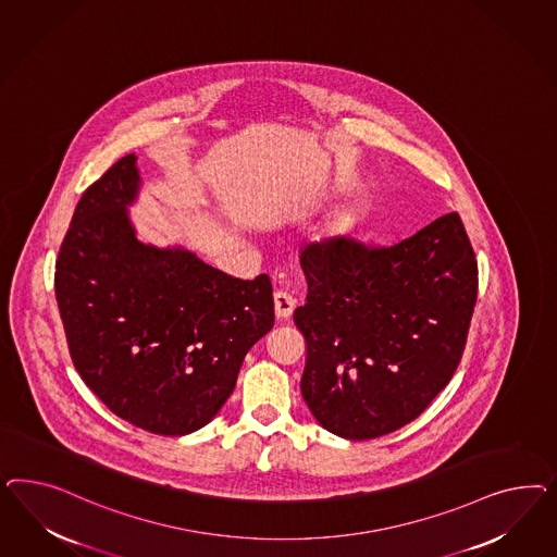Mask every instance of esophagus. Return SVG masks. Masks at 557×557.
<instances>
[{
	"label": "esophagus",
	"instance_id": "obj_1",
	"mask_svg": "<svg viewBox=\"0 0 557 557\" xmlns=\"http://www.w3.org/2000/svg\"><path fill=\"white\" fill-rule=\"evenodd\" d=\"M273 304H275V317L280 319V321H286L292 317V312H294V308H296V298L292 296V294H287V292H275V296H273Z\"/></svg>",
	"mask_w": 557,
	"mask_h": 557
}]
</instances>
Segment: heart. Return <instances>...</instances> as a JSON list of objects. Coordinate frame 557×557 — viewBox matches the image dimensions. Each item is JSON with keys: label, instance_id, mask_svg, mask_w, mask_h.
<instances>
[{"label": "heart", "instance_id": "heart-1", "mask_svg": "<svg viewBox=\"0 0 557 557\" xmlns=\"http://www.w3.org/2000/svg\"><path fill=\"white\" fill-rule=\"evenodd\" d=\"M347 214L345 212H341L337 216V231H345L347 226H349V219H345Z\"/></svg>", "mask_w": 557, "mask_h": 557}]
</instances>
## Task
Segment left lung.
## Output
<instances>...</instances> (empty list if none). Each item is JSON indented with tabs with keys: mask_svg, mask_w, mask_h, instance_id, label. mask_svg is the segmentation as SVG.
I'll return each instance as SVG.
<instances>
[{
	"mask_svg": "<svg viewBox=\"0 0 557 557\" xmlns=\"http://www.w3.org/2000/svg\"><path fill=\"white\" fill-rule=\"evenodd\" d=\"M306 304L304 403L333 435L382 437L445 388L466 347L478 265L456 212L417 235L366 249L329 238L300 253Z\"/></svg>",
	"mask_w": 557,
	"mask_h": 557,
	"instance_id": "1",
	"label": "left lung"
}]
</instances>
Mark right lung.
<instances>
[{
  "mask_svg": "<svg viewBox=\"0 0 557 557\" xmlns=\"http://www.w3.org/2000/svg\"><path fill=\"white\" fill-rule=\"evenodd\" d=\"M136 154L85 189L63 240L54 294L85 386L122 421L187 435L235 389L245 355L273 326L268 275L245 282L182 245L136 235Z\"/></svg>",
  "mask_w": 557,
  "mask_h": 557,
  "instance_id": "1",
  "label": "right lung"
}]
</instances>
